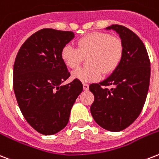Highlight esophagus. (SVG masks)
Instances as JSON below:
<instances>
[{
  "label": "esophagus",
  "mask_w": 159,
  "mask_h": 159,
  "mask_svg": "<svg viewBox=\"0 0 159 159\" xmlns=\"http://www.w3.org/2000/svg\"><path fill=\"white\" fill-rule=\"evenodd\" d=\"M83 89H84L85 91H88V89H89V86H88V84L83 83Z\"/></svg>",
  "instance_id": "obj_1"
}]
</instances>
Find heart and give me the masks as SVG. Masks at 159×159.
Wrapping results in <instances>:
<instances>
[{
  "label": "heart",
  "instance_id": "obj_1",
  "mask_svg": "<svg viewBox=\"0 0 159 159\" xmlns=\"http://www.w3.org/2000/svg\"><path fill=\"white\" fill-rule=\"evenodd\" d=\"M77 48L65 46L61 59L70 68L79 66L88 57V67H79L72 71L71 77L82 82H93L101 79L102 71L110 73L117 68L122 59L123 47L121 40L107 33L95 32L79 39Z\"/></svg>",
  "mask_w": 159,
  "mask_h": 159
}]
</instances>
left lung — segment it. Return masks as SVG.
I'll return each mask as SVG.
<instances>
[{
    "mask_svg": "<svg viewBox=\"0 0 159 159\" xmlns=\"http://www.w3.org/2000/svg\"><path fill=\"white\" fill-rule=\"evenodd\" d=\"M105 30L118 34L123 52L119 65L108 77L90 85L95 98L90 110L100 127L119 132L131 125L143 107L149 88L150 61L146 47L133 31L121 25H112Z\"/></svg>",
    "mask_w": 159,
    "mask_h": 159,
    "instance_id": "left-lung-1",
    "label": "left lung"
}]
</instances>
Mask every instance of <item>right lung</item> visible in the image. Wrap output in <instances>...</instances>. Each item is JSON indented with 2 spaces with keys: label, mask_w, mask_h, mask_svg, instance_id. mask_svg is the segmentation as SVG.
<instances>
[{
  "label": "right lung",
  "mask_w": 159,
  "mask_h": 159,
  "mask_svg": "<svg viewBox=\"0 0 159 159\" xmlns=\"http://www.w3.org/2000/svg\"><path fill=\"white\" fill-rule=\"evenodd\" d=\"M74 36L71 31L42 29L23 43L16 57L13 88L18 106L27 123L44 135L66 127L83 89L76 79L61 85L70 77L61 50Z\"/></svg>",
  "instance_id": "add662e5"
}]
</instances>
